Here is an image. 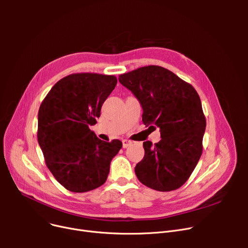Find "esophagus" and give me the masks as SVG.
Returning <instances> with one entry per match:
<instances>
[{"instance_id":"1","label":"esophagus","mask_w":248,"mask_h":248,"mask_svg":"<svg viewBox=\"0 0 248 248\" xmlns=\"http://www.w3.org/2000/svg\"><path fill=\"white\" fill-rule=\"evenodd\" d=\"M132 145V141L131 140H123V148L124 149H126L127 147H129Z\"/></svg>"}]
</instances>
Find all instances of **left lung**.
<instances>
[{
    "label": "left lung",
    "mask_w": 248,
    "mask_h": 248,
    "mask_svg": "<svg viewBox=\"0 0 248 248\" xmlns=\"http://www.w3.org/2000/svg\"><path fill=\"white\" fill-rule=\"evenodd\" d=\"M142 108V123L160 127L162 140L144 141L145 157L135 172L140 183L157 191L180 188L202 155L206 128L201 99L195 88L172 71L157 65L120 75ZM150 126V127H151Z\"/></svg>",
    "instance_id": "left-lung-1"
}]
</instances>
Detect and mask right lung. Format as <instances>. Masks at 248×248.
Wrapping results in <instances>:
<instances>
[{"label": "right lung", "instance_id": "add662e5", "mask_svg": "<svg viewBox=\"0 0 248 248\" xmlns=\"http://www.w3.org/2000/svg\"><path fill=\"white\" fill-rule=\"evenodd\" d=\"M116 83L113 75L70 74L51 88L39 108L37 138L46 166L71 192L106 183L110 162L123 147L119 140H99L89 128Z\"/></svg>", "mask_w": 248, "mask_h": 248}]
</instances>
